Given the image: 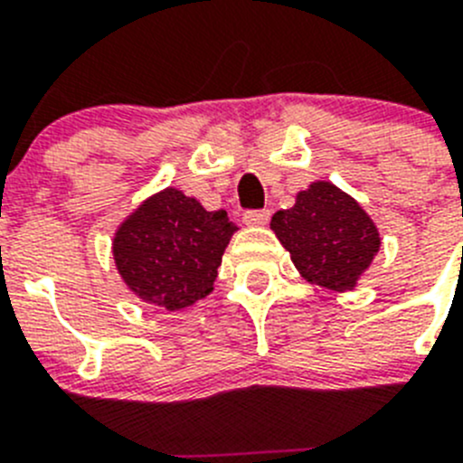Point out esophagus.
<instances>
[{
    "label": "esophagus",
    "instance_id": "1",
    "mask_svg": "<svg viewBox=\"0 0 463 463\" xmlns=\"http://www.w3.org/2000/svg\"><path fill=\"white\" fill-rule=\"evenodd\" d=\"M269 218H271V211H267V208L243 213V222L248 224V227H264V224L269 222Z\"/></svg>",
    "mask_w": 463,
    "mask_h": 463
}]
</instances>
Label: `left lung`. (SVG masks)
Returning a JSON list of instances; mask_svg holds the SVG:
<instances>
[{
	"instance_id": "1",
	"label": "left lung",
	"mask_w": 463,
	"mask_h": 463,
	"mask_svg": "<svg viewBox=\"0 0 463 463\" xmlns=\"http://www.w3.org/2000/svg\"><path fill=\"white\" fill-rule=\"evenodd\" d=\"M282 248L308 282L334 292L357 288L380 250V234L353 196L326 181L298 192L297 203L271 218Z\"/></svg>"
}]
</instances>
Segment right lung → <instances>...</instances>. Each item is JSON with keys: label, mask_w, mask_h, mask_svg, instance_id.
I'll return each mask as SVG.
<instances>
[{"label": "right lung", "mask_w": 463, "mask_h": 463, "mask_svg": "<svg viewBox=\"0 0 463 463\" xmlns=\"http://www.w3.org/2000/svg\"><path fill=\"white\" fill-rule=\"evenodd\" d=\"M236 229L227 211H206L192 196L166 187L118 227L113 260L127 288L146 304L181 310L213 292Z\"/></svg>", "instance_id": "right-lung-1"}]
</instances>
